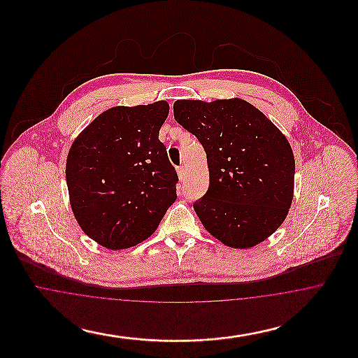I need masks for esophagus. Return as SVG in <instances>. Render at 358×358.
Wrapping results in <instances>:
<instances>
[{"label":"esophagus","instance_id":"34e87169","mask_svg":"<svg viewBox=\"0 0 358 358\" xmlns=\"http://www.w3.org/2000/svg\"><path fill=\"white\" fill-rule=\"evenodd\" d=\"M177 174H178V178L182 181L184 178H185V174H187V169L184 168V166H180L178 169H177Z\"/></svg>","mask_w":358,"mask_h":358}]
</instances>
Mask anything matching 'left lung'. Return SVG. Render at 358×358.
I'll use <instances>...</instances> for the list:
<instances>
[{"instance_id":"8db88e82","label":"left lung","mask_w":358,"mask_h":358,"mask_svg":"<svg viewBox=\"0 0 358 358\" xmlns=\"http://www.w3.org/2000/svg\"><path fill=\"white\" fill-rule=\"evenodd\" d=\"M173 113L206 154L209 187L193 204L205 229L238 250L270 238L294 197L295 159L286 136L240 98L180 99Z\"/></svg>"}]
</instances>
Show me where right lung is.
Wrapping results in <instances>:
<instances>
[{
  "label": "right lung",
  "mask_w": 358,
  "mask_h": 358,
  "mask_svg": "<svg viewBox=\"0 0 358 358\" xmlns=\"http://www.w3.org/2000/svg\"><path fill=\"white\" fill-rule=\"evenodd\" d=\"M169 103L115 106L69 148V204L88 238L124 250L150 238L176 199V169L158 139Z\"/></svg>",
  "instance_id": "right-lung-1"
}]
</instances>
